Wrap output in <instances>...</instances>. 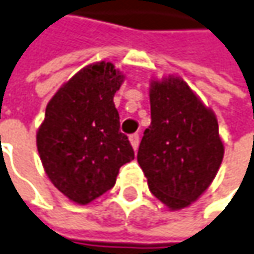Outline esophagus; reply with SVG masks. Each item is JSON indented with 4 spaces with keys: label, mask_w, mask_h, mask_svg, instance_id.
Returning a JSON list of instances; mask_svg holds the SVG:
<instances>
[{
    "label": "esophagus",
    "mask_w": 254,
    "mask_h": 254,
    "mask_svg": "<svg viewBox=\"0 0 254 254\" xmlns=\"http://www.w3.org/2000/svg\"><path fill=\"white\" fill-rule=\"evenodd\" d=\"M129 142H130V145H132L133 151H136V149H138V146H139V135H138V133L130 135V136H129Z\"/></svg>",
    "instance_id": "34e87169"
}]
</instances>
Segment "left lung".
Returning <instances> with one entry per match:
<instances>
[{"label":"left lung","instance_id":"1","mask_svg":"<svg viewBox=\"0 0 254 254\" xmlns=\"http://www.w3.org/2000/svg\"><path fill=\"white\" fill-rule=\"evenodd\" d=\"M151 125L138 162L151 192L171 211L195 202L216 178L224 157L214 112L178 76L149 83Z\"/></svg>","mask_w":254,"mask_h":254}]
</instances>
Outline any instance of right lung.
Returning <instances> with one entry per match:
<instances>
[{"instance_id":"1","label":"right lung","mask_w":254,"mask_h":254,"mask_svg":"<svg viewBox=\"0 0 254 254\" xmlns=\"http://www.w3.org/2000/svg\"><path fill=\"white\" fill-rule=\"evenodd\" d=\"M124 80L111 62H96L47 103L36 136L38 155L53 186L76 204L86 205L111 190L119 168L135 157L113 103Z\"/></svg>"}]
</instances>
